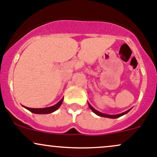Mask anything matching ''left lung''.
<instances>
[{
    "label": "left lung",
    "mask_w": 157,
    "mask_h": 157,
    "mask_svg": "<svg viewBox=\"0 0 157 157\" xmlns=\"http://www.w3.org/2000/svg\"><path fill=\"white\" fill-rule=\"evenodd\" d=\"M89 108H90V109H92V111L94 112V113H95L96 115H99V116H101V117H104V118H119V117L122 116V115H124V114H126V113H128V112L130 110V109H129V110H127V111L124 112V113H121V114H118V115H107V114H104V113H100V112H98V110H96L95 109H94V108H93L92 106H91V105L89 104Z\"/></svg>",
    "instance_id": "1"
}]
</instances>
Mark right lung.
Instances as JSON below:
<instances>
[{"instance_id":"right-lung-1","label":"right lung","mask_w":157,"mask_h":157,"mask_svg":"<svg viewBox=\"0 0 157 157\" xmlns=\"http://www.w3.org/2000/svg\"><path fill=\"white\" fill-rule=\"evenodd\" d=\"M63 98L61 100V101H59L56 105H54V106H50V107H47V108L36 109V108H29V107H26V106L25 108L27 109H28L29 111H30L31 113H36V114H49V113H53V112L56 111V110L59 107L60 105H61L62 103H63Z\"/></svg>"}]
</instances>
